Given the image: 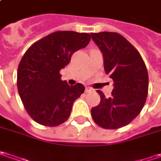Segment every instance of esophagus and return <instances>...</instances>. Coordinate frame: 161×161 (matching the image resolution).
I'll return each mask as SVG.
<instances>
[{
    "label": "esophagus",
    "mask_w": 161,
    "mask_h": 161,
    "mask_svg": "<svg viewBox=\"0 0 161 161\" xmlns=\"http://www.w3.org/2000/svg\"><path fill=\"white\" fill-rule=\"evenodd\" d=\"M93 91V89L91 87H86V92H90Z\"/></svg>",
    "instance_id": "1"
}]
</instances>
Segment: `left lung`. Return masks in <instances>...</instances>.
Returning <instances> with one entry per match:
<instances>
[{
	"mask_svg": "<svg viewBox=\"0 0 161 161\" xmlns=\"http://www.w3.org/2000/svg\"><path fill=\"white\" fill-rule=\"evenodd\" d=\"M103 55L104 70L114 82L110 97L98 90L101 102L91 109L93 121L105 129L128 125L141 112L148 95L149 76L144 61L124 36L114 32L91 33Z\"/></svg>",
	"mask_w": 161,
	"mask_h": 161,
	"instance_id": "obj_1",
	"label": "left lung"
}]
</instances>
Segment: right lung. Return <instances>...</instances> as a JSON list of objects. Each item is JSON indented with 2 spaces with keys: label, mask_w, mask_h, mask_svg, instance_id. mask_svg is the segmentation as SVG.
<instances>
[{
  "label": "right lung",
  "mask_w": 161,
  "mask_h": 161,
  "mask_svg": "<svg viewBox=\"0 0 161 161\" xmlns=\"http://www.w3.org/2000/svg\"><path fill=\"white\" fill-rule=\"evenodd\" d=\"M87 33L57 31L33 43L20 60L17 85L25 110L36 123L57 126L69 118L73 103L85 92L80 83L69 86L60 69L73 53L87 46Z\"/></svg>",
  "instance_id": "obj_1"
}]
</instances>
